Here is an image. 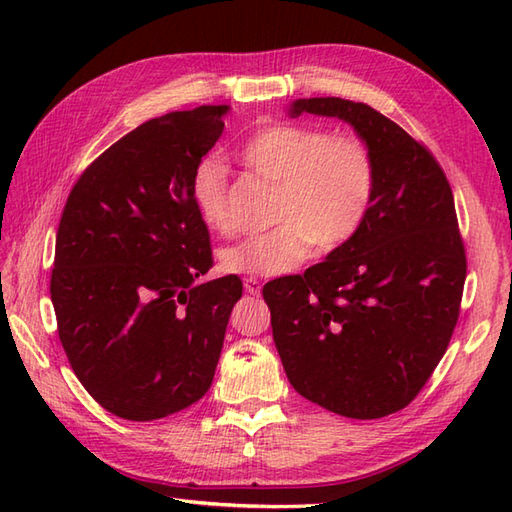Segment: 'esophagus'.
I'll use <instances>...</instances> for the list:
<instances>
[{"mask_svg":"<svg viewBox=\"0 0 512 512\" xmlns=\"http://www.w3.org/2000/svg\"><path fill=\"white\" fill-rule=\"evenodd\" d=\"M244 290L248 292V295H259V290H262V281H259L257 277H246Z\"/></svg>","mask_w":512,"mask_h":512,"instance_id":"34e87169","label":"esophagus"}]
</instances>
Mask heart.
I'll return each mask as SVG.
<instances>
[{"label":"heart","instance_id":"heart-1","mask_svg":"<svg viewBox=\"0 0 512 512\" xmlns=\"http://www.w3.org/2000/svg\"><path fill=\"white\" fill-rule=\"evenodd\" d=\"M246 167L279 184L273 231L224 248L226 273L281 277L312 255L314 244L334 250L358 233L372 209L376 165L358 136L332 134L317 125L277 123L259 129L239 151ZM193 202L204 224L233 233L226 169L204 160L193 173Z\"/></svg>","mask_w":512,"mask_h":512}]
</instances>
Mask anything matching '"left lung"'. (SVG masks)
<instances>
[{
    "label": "left lung",
    "instance_id": "obj_1",
    "mask_svg": "<svg viewBox=\"0 0 512 512\" xmlns=\"http://www.w3.org/2000/svg\"><path fill=\"white\" fill-rule=\"evenodd\" d=\"M352 125L374 156L376 193L358 233L321 264L264 286L290 385L356 420L400 411L447 352L466 279L449 180L405 129L365 103L297 99Z\"/></svg>",
    "mask_w": 512,
    "mask_h": 512
}]
</instances>
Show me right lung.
<instances>
[{"label":"right lung","mask_w":512,"mask_h":512,"mask_svg":"<svg viewBox=\"0 0 512 512\" xmlns=\"http://www.w3.org/2000/svg\"><path fill=\"white\" fill-rule=\"evenodd\" d=\"M228 105L171 112L103 151L68 195L50 297L76 378L103 409L147 422L209 391L242 279L213 266L193 173Z\"/></svg>","instance_id":"add662e5"}]
</instances>
